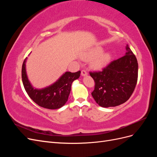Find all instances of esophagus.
I'll use <instances>...</instances> for the list:
<instances>
[{
    "instance_id": "obj_1",
    "label": "esophagus",
    "mask_w": 157,
    "mask_h": 157,
    "mask_svg": "<svg viewBox=\"0 0 157 157\" xmlns=\"http://www.w3.org/2000/svg\"><path fill=\"white\" fill-rule=\"evenodd\" d=\"M81 75L82 76V77H86V76L88 75V73H87V72L85 70H82L81 71Z\"/></svg>"
}]
</instances>
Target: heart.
I'll use <instances>...</instances> for the list:
<instances>
[{
  "label": "heart",
  "mask_w": 157,
  "mask_h": 157,
  "mask_svg": "<svg viewBox=\"0 0 157 157\" xmlns=\"http://www.w3.org/2000/svg\"><path fill=\"white\" fill-rule=\"evenodd\" d=\"M103 52V48L101 46L93 47L82 56V59L88 61L92 59L90 67L94 70H101L105 67L112 57L111 52Z\"/></svg>",
  "instance_id": "obj_1"
}]
</instances>
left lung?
<instances>
[{
  "label": "left lung",
  "instance_id": "obj_1",
  "mask_svg": "<svg viewBox=\"0 0 157 157\" xmlns=\"http://www.w3.org/2000/svg\"><path fill=\"white\" fill-rule=\"evenodd\" d=\"M122 58L112 61L101 72L90 73L94 80L92 96L99 106L120 105L129 99L135 89L138 75V63L128 44Z\"/></svg>",
  "mask_w": 157,
  "mask_h": 157
}]
</instances>
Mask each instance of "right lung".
Segmentation results:
<instances>
[{"label":"right lung","instance_id":"1","mask_svg":"<svg viewBox=\"0 0 157 157\" xmlns=\"http://www.w3.org/2000/svg\"><path fill=\"white\" fill-rule=\"evenodd\" d=\"M27 58L23 63L21 78L25 91L31 99L38 105L46 109H57L63 107L67 101L71 84L74 80L79 78L80 71L76 73L66 71L50 86L43 88H36L33 86L27 77Z\"/></svg>","mask_w":157,"mask_h":157}]
</instances>
